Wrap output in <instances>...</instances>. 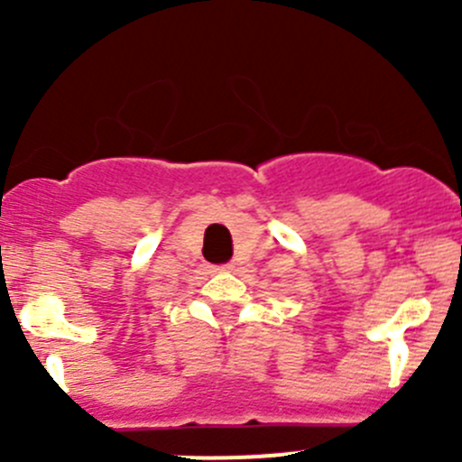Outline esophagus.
<instances>
[{"label":"esophagus","mask_w":462,"mask_h":462,"mask_svg":"<svg viewBox=\"0 0 462 462\" xmlns=\"http://www.w3.org/2000/svg\"><path fill=\"white\" fill-rule=\"evenodd\" d=\"M217 270H227V273H232L235 270V263H226V265H218Z\"/></svg>","instance_id":"obj_1"}]
</instances>
